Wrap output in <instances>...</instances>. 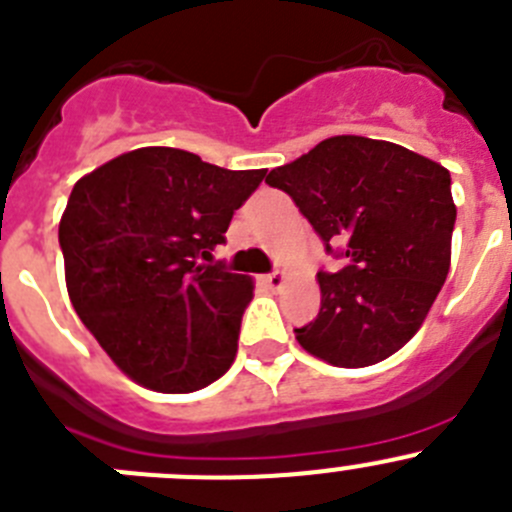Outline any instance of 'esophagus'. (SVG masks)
Instances as JSON below:
<instances>
[{"mask_svg": "<svg viewBox=\"0 0 512 512\" xmlns=\"http://www.w3.org/2000/svg\"><path fill=\"white\" fill-rule=\"evenodd\" d=\"M264 281L269 289H281V284H284V274H281V271H271V274L264 276Z\"/></svg>", "mask_w": 512, "mask_h": 512, "instance_id": "1", "label": "esophagus"}]
</instances>
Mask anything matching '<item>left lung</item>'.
<instances>
[{"label": "left lung", "instance_id": "left-lung-1", "mask_svg": "<svg viewBox=\"0 0 512 512\" xmlns=\"http://www.w3.org/2000/svg\"><path fill=\"white\" fill-rule=\"evenodd\" d=\"M266 183L289 193L326 253L347 259L337 274H316L321 306L294 329L301 347L349 369L405 347L450 271V173L402 145L337 135L271 170Z\"/></svg>", "mask_w": 512, "mask_h": 512}]
</instances>
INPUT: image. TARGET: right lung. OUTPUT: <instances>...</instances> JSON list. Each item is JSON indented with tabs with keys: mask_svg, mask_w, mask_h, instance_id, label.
Instances as JSON below:
<instances>
[{
	"mask_svg": "<svg viewBox=\"0 0 512 512\" xmlns=\"http://www.w3.org/2000/svg\"><path fill=\"white\" fill-rule=\"evenodd\" d=\"M264 178L138 148L77 180L60 221L67 291L130 379L186 394L228 372L253 284L211 251Z\"/></svg>",
	"mask_w": 512,
	"mask_h": 512,
	"instance_id": "right-lung-1",
	"label": "right lung"
}]
</instances>
